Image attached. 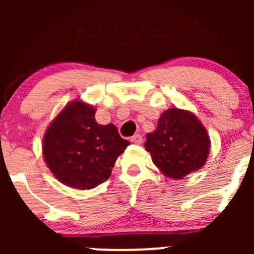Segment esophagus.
Masks as SVG:
<instances>
[{
	"label": "esophagus",
	"instance_id": "obj_1",
	"mask_svg": "<svg viewBox=\"0 0 254 254\" xmlns=\"http://www.w3.org/2000/svg\"><path fill=\"white\" fill-rule=\"evenodd\" d=\"M130 141L136 143V145H140V143H142V136L140 134H136L134 135V136H131Z\"/></svg>",
	"mask_w": 254,
	"mask_h": 254
}]
</instances>
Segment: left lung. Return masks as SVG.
Here are the masks:
<instances>
[{
    "label": "left lung",
    "instance_id": "obj_1",
    "mask_svg": "<svg viewBox=\"0 0 254 254\" xmlns=\"http://www.w3.org/2000/svg\"><path fill=\"white\" fill-rule=\"evenodd\" d=\"M145 147L152 162L173 179L199 170L209 155L210 139L205 127L190 112L171 108L158 119L157 129L146 135Z\"/></svg>",
    "mask_w": 254,
    "mask_h": 254
}]
</instances>
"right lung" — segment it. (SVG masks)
<instances>
[{
	"instance_id": "right-lung-1",
	"label": "right lung",
	"mask_w": 254,
	"mask_h": 254,
	"mask_svg": "<svg viewBox=\"0 0 254 254\" xmlns=\"http://www.w3.org/2000/svg\"><path fill=\"white\" fill-rule=\"evenodd\" d=\"M94 114L96 109L92 106L73 101L45 132V162L65 186L96 188L109 178L118 156L130 145L113 124H98Z\"/></svg>"
}]
</instances>
